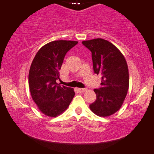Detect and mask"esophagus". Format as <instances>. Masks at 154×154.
Segmentation results:
<instances>
[{
    "mask_svg": "<svg viewBox=\"0 0 154 154\" xmlns=\"http://www.w3.org/2000/svg\"><path fill=\"white\" fill-rule=\"evenodd\" d=\"M77 91L79 92V93H85L87 91L86 88H77Z\"/></svg>",
    "mask_w": 154,
    "mask_h": 154,
    "instance_id": "34e87169",
    "label": "esophagus"
}]
</instances>
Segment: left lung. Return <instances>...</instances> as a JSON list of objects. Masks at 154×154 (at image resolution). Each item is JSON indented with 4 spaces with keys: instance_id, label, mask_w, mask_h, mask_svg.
Returning <instances> with one entry per match:
<instances>
[{
    "instance_id": "1",
    "label": "left lung",
    "mask_w": 154,
    "mask_h": 154,
    "mask_svg": "<svg viewBox=\"0 0 154 154\" xmlns=\"http://www.w3.org/2000/svg\"><path fill=\"white\" fill-rule=\"evenodd\" d=\"M92 52L93 70L102 76V87L94 89L96 100L90 109L100 117H109L122 106L129 86L127 61L120 50L103 38L83 41Z\"/></svg>"
}]
</instances>
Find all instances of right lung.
Wrapping results in <instances>:
<instances>
[{"mask_svg":"<svg viewBox=\"0 0 154 154\" xmlns=\"http://www.w3.org/2000/svg\"><path fill=\"white\" fill-rule=\"evenodd\" d=\"M78 41H53L41 47L32 62L28 82L31 96L38 109L45 116L55 117L63 113L75 96L74 89L60 86L59 79L64 57Z\"/></svg>","mask_w":154,"mask_h":154,"instance_id":"add662e5","label":"right lung"}]
</instances>
